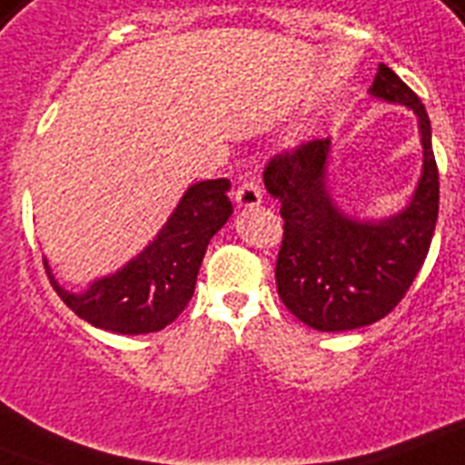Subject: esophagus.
Wrapping results in <instances>:
<instances>
[{
    "label": "esophagus",
    "instance_id": "34e87169",
    "mask_svg": "<svg viewBox=\"0 0 465 465\" xmlns=\"http://www.w3.org/2000/svg\"><path fill=\"white\" fill-rule=\"evenodd\" d=\"M262 203V191L255 181H241V186L236 188V205L239 207H258Z\"/></svg>",
    "mask_w": 465,
    "mask_h": 465
}]
</instances>
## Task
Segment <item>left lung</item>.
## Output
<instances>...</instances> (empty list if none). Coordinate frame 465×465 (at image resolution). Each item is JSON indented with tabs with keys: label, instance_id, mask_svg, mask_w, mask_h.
<instances>
[{
	"label": "left lung",
	"instance_id": "left-lung-1",
	"mask_svg": "<svg viewBox=\"0 0 465 465\" xmlns=\"http://www.w3.org/2000/svg\"><path fill=\"white\" fill-rule=\"evenodd\" d=\"M368 95L411 109L418 119L422 167L401 210L358 217L339 205L330 183L331 138L279 154L265 169L267 193L282 203L284 220L274 272L279 298L318 331L358 330L390 315L413 284L435 233L440 173L428 112L384 64Z\"/></svg>",
	"mask_w": 465,
	"mask_h": 465
}]
</instances>
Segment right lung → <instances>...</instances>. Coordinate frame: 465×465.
<instances>
[{"label":"right lung","instance_id":"add662e5","mask_svg":"<svg viewBox=\"0 0 465 465\" xmlns=\"http://www.w3.org/2000/svg\"><path fill=\"white\" fill-rule=\"evenodd\" d=\"M232 181H198L183 191L154 239L81 292L59 284L45 258L49 282L71 311L85 322L116 334L160 331L179 318L195 292L207 243L229 222Z\"/></svg>","mask_w":465,"mask_h":465}]
</instances>
